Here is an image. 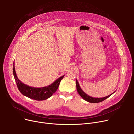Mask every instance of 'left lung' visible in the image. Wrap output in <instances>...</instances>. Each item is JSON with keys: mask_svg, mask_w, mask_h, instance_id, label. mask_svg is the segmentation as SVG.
Returning <instances> with one entry per match:
<instances>
[{"mask_svg": "<svg viewBox=\"0 0 134 134\" xmlns=\"http://www.w3.org/2000/svg\"><path fill=\"white\" fill-rule=\"evenodd\" d=\"M76 89H77V91H78V93L79 94V95L83 98V99L88 102L90 103H99L101 102L103 100H104L105 99H107L108 98H109L110 96H111L112 94L114 93H115V92H114L113 93H112L111 94H110L107 97H105L103 98H94V97H92L88 95H87L86 93H85L82 90V89L80 88V86L79 84V82L78 81V80H76Z\"/></svg>", "mask_w": 134, "mask_h": 134, "instance_id": "left-lung-1", "label": "left lung"}]
</instances>
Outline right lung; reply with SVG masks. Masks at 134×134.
Instances as JSON below:
<instances>
[{
  "instance_id": "obj_1",
  "label": "right lung",
  "mask_w": 134,
  "mask_h": 134,
  "mask_svg": "<svg viewBox=\"0 0 134 134\" xmlns=\"http://www.w3.org/2000/svg\"><path fill=\"white\" fill-rule=\"evenodd\" d=\"M15 62L13 66V73L17 87L20 92L24 96L36 100H44L51 97L58 90L60 82L65 75L55 80L51 85L41 88L32 87L22 83L18 78L15 68Z\"/></svg>"
}]
</instances>
